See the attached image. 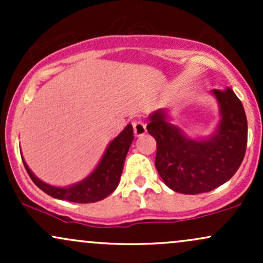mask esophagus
<instances>
[{"label": "esophagus", "instance_id": "1", "mask_svg": "<svg viewBox=\"0 0 263 263\" xmlns=\"http://www.w3.org/2000/svg\"><path fill=\"white\" fill-rule=\"evenodd\" d=\"M132 126H134L135 135L137 136V137L146 134V125H144V122L142 121V120H135V121L132 122Z\"/></svg>", "mask_w": 263, "mask_h": 263}]
</instances>
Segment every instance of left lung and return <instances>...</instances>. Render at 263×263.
<instances>
[{
    "label": "left lung",
    "mask_w": 263,
    "mask_h": 263,
    "mask_svg": "<svg viewBox=\"0 0 263 263\" xmlns=\"http://www.w3.org/2000/svg\"><path fill=\"white\" fill-rule=\"evenodd\" d=\"M220 110L218 128L208 138L192 140L168 121L159 108L149 116L147 131L156 138V168L168 188L182 194H200L218 188L236 173L247 144V120L242 104L230 87L211 90Z\"/></svg>",
    "instance_id": "left-lung-1"
}]
</instances>
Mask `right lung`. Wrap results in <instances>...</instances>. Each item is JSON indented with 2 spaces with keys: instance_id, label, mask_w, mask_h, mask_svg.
I'll return each mask as SVG.
<instances>
[{
  "instance_id": "add662e5",
  "label": "right lung",
  "mask_w": 263,
  "mask_h": 263,
  "mask_svg": "<svg viewBox=\"0 0 263 263\" xmlns=\"http://www.w3.org/2000/svg\"><path fill=\"white\" fill-rule=\"evenodd\" d=\"M132 141H134V128L132 125H127L121 134L110 142L100 163L96 165L92 173H90L81 182L64 188L53 186L42 182L29 170L25 159L22 158V161L33 183L50 197L60 200L73 201V203H95L108 197L119 185L123 163Z\"/></svg>"
}]
</instances>
